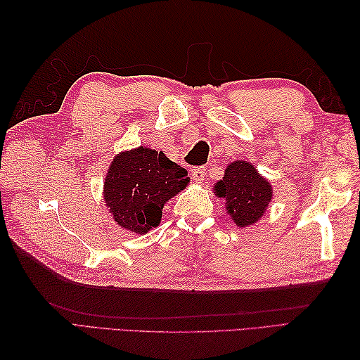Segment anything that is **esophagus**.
Here are the masks:
<instances>
[{"mask_svg": "<svg viewBox=\"0 0 360 360\" xmlns=\"http://www.w3.org/2000/svg\"><path fill=\"white\" fill-rule=\"evenodd\" d=\"M205 174H207V172H205V167H195L192 170V178L195 182H198V184L204 182Z\"/></svg>", "mask_w": 360, "mask_h": 360, "instance_id": "esophagus-1", "label": "esophagus"}]
</instances>
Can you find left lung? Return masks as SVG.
<instances>
[{"label": "left lung", "mask_w": 360, "mask_h": 360, "mask_svg": "<svg viewBox=\"0 0 360 360\" xmlns=\"http://www.w3.org/2000/svg\"><path fill=\"white\" fill-rule=\"evenodd\" d=\"M213 193L226 201V213L238 227L258 223L274 198L271 182L248 160L227 164L223 179L213 184Z\"/></svg>", "instance_id": "left-lung-1"}]
</instances>
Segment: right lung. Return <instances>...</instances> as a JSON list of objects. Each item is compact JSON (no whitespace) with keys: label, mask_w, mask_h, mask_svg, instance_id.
Instances as JSON below:
<instances>
[{"label":"right lung","mask_w":360,"mask_h":360,"mask_svg":"<svg viewBox=\"0 0 360 360\" xmlns=\"http://www.w3.org/2000/svg\"><path fill=\"white\" fill-rule=\"evenodd\" d=\"M188 184L186 168L141 145L114 156L105 174L103 200L120 229L145 235L160 224L164 205Z\"/></svg>","instance_id":"add662e5"}]
</instances>
